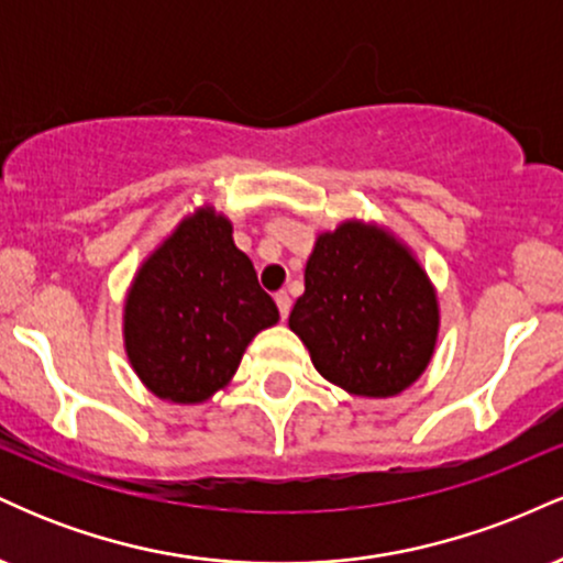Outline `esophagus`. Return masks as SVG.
I'll list each match as a JSON object with an SVG mask.
<instances>
[{
	"label": "esophagus",
	"mask_w": 563,
	"mask_h": 563,
	"mask_svg": "<svg viewBox=\"0 0 563 563\" xmlns=\"http://www.w3.org/2000/svg\"><path fill=\"white\" fill-rule=\"evenodd\" d=\"M275 303H277V309H280V318L286 320L288 314H290V303H294V301H290V296L286 294V290L275 294Z\"/></svg>",
	"instance_id": "1"
}]
</instances>
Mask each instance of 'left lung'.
Masks as SVG:
<instances>
[{
  "label": "left lung",
  "instance_id": "8db88e82",
  "mask_svg": "<svg viewBox=\"0 0 563 563\" xmlns=\"http://www.w3.org/2000/svg\"><path fill=\"white\" fill-rule=\"evenodd\" d=\"M288 325L322 378L354 397H394L431 363L437 290L397 235L346 219L314 241Z\"/></svg>",
  "mask_w": 563,
  "mask_h": 563
}]
</instances>
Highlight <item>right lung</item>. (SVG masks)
<instances>
[{"label":"right lung","mask_w":563,"mask_h":563,"mask_svg":"<svg viewBox=\"0 0 563 563\" xmlns=\"http://www.w3.org/2000/svg\"><path fill=\"white\" fill-rule=\"evenodd\" d=\"M280 320L232 224L200 206L142 262L124 301V346L158 399L200 405L230 384L254 335Z\"/></svg>","instance_id":"obj_1"}]
</instances>
